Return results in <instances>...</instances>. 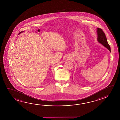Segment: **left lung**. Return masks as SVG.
<instances>
[{
	"label": "left lung",
	"instance_id": "8db88e82",
	"mask_svg": "<svg viewBox=\"0 0 120 120\" xmlns=\"http://www.w3.org/2000/svg\"><path fill=\"white\" fill-rule=\"evenodd\" d=\"M97 34H98V42L100 43H101L102 45H104L105 47L107 48L111 52L110 46L108 43L106 36L104 32L102 30L101 28H98Z\"/></svg>",
	"mask_w": 120,
	"mask_h": 120
}]
</instances>
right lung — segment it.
<instances>
[{
	"instance_id": "right-lung-1",
	"label": "right lung",
	"mask_w": 120,
	"mask_h": 120,
	"mask_svg": "<svg viewBox=\"0 0 120 120\" xmlns=\"http://www.w3.org/2000/svg\"><path fill=\"white\" fill-rule=\"evenodd\" d=\"M22 31L20 32V33H19V34H20V33H22Z\"/></svg>"
}]
</instances>
